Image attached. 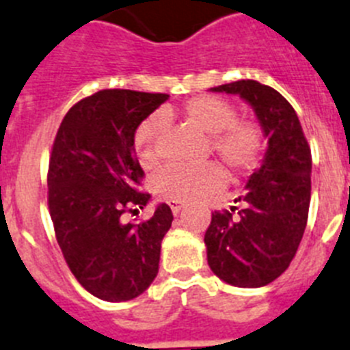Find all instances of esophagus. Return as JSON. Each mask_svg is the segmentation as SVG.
I'll return each instance as SVG.
<instances>
[{
	"instance_id": "obj_1",
	"label": "esophagus",
	"mask_w": 350,
	"mask_h": 350,
	"mask_svg": "<svg viewBox=\"0 0 350 350\" xmlns=\"http://www.w3.org/2000/svg\"><path fill=\"white\" fill-rule=\"evenodd\" d=\"M169 206H170V210H172V213H174V215H178V213L181 211V208H183V202L169 201Z\"/></svg>"
}]
</instances>
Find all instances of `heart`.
Instances as JSON below:
<instances>
[{"label": "heart", "mask_w": 350, "mask_h": 350, "mask_svg": "<svg viewBox=\"0 0 350 350\" xmlns=\"http://www.w3.org/2000/svg\"><path fill=\"white\" fill-rule=\"evenodd\" d=\"M165 116L152 113L137 126L133 133L135 154L146 169L157 167L161 160L160 140L165 130ZM178 116L189 124L210 135V151H213L234 174H251L263 160L265 133L258 120L237 117V108L228 99L202 94L183 103ZM228 181L226 170L217 161L202 165H169L152 178V189L165 201H196L208 193L219 192Z\"/></svg>", "instance_id": "1"}]
</instances>
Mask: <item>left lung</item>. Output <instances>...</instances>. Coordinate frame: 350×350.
Here are the masks:
<instances>
[{
	"label": "left lung",
	"mask_w": 350,
	"mask_h": 350,
	"mask_svg": "<svg viewBox=\"0 0 350 350\" xmlns=\"http://www.w3.org/2000/svg\"><path fill=\"white\" fill-rule=\"evenodd\" d=\"M211 90L245 99L269 139L265 160L239 198L243 206L213 211L204 233L213 274L233 286L258 288L288 269L306 230L311 149L293 107L269 85L239 80Z\"/></svg>",
	"instance_id": "8db88e82"
}]
</instances>
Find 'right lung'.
I'll use <instances>...</instances> for the list:
<instances>
[{"label":"right lung","instance_id":"right-lung-1","mask_svg":"<svg viewBox=\"0 0 350 350\" xmlns=\"http://www.w3.org/2000/svg\"><path fill=\"white\" fill-rule=\"evenodd\" d=\"M167 94L105 89L70 107L48 169V206L70 272L108 302L130 301L158 274L161 240L172 224L165 202L140 224L124 222L148 204L133 133Z\"/></svg>","mask_w":350,"mask_h":350}]
</instances>
